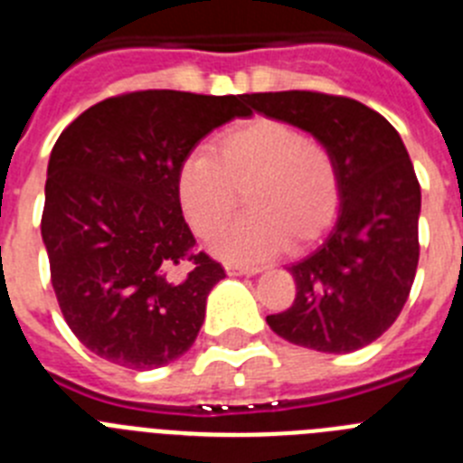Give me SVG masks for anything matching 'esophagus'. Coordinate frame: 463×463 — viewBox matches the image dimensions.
Returning a JSON list of instances; mask_svg holds the SVG:
<instances>
[{"label": "esophagus", "instance_id": "esophagus-1", "mask_svg": "<svg viewBox=\"0 0 463 463\" xmlns=\"http://www.w3.org/2000/svg\"><path fill=\"white\" fill-rule=\"evenodd\" d=\"M224 271H227L229 276H243V273L252 276V273H257V271H260V269H257V267H245V264H236V261H227V264H224Z\"/></svg>", "mask_w": 463, "mask_h": 463}]
</instances>
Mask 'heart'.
Returning <instances> with one entry per match:
<instances>
[{
	"label": "heart",
	"mask_w": 463,
	"mask_h": 463,
	"mask_svg": "<svg viewBox=\"0 0 463 463\" xmlns=\"http://www.w3.org/2000/svg\"><path fill=\"white\" fill-rule=\"evenodd\" d=\"M215 157L194 153L175 175V192L196 236L213 239L234 218L241 194L248 215L215 241L227 260L255 261L285 245L320 239L341 206V169L322 138L276 118H252L215 138Z\"/></svg>",
	"instance_id": "b5f03b06"
}]
</instances>
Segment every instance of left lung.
<instances>
[{
	"instance_id": "obj_1",
	"label": "left lung",
	"mask_w": 463,
	"mask_h": 463,
	"mask_svg": "<svg viewBox=\"0 0 463 463\" xmlns=\"http://www.w3.org/2000/svg\"><path fill=\"white\" fill-rule=\"evenodd\" d=\"M264 116L313 134L341 169V211L322 243L288 269L297 297L267 315L278 336L317 353H353L396 322L420 261L422 192L399 132L378 110L341 94L255 92Z\"/></svg>"
}]
</instances>
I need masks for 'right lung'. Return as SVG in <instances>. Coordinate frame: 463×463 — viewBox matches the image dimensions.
I'll use <instances>...</instances> for the list:
<instances>
[{
    "label": "right lung",
    "instance_id": "1",
    "mask_svg": "<svg viewBox=\"0 0 463 463\" xmlns=\"http://www.w3.org/2000/svg\"><path fill=\"white\" fill-rule=\"evenodd\" d=\"M248 94L137 90L83 110L52 146L41 236L57 304L73 336L134 371L187 353L224 278L199 250L175 175L194 146Z\"/></svg>",
    "mask_w": 463,
    "mask_h": 463
}]
</instances>
